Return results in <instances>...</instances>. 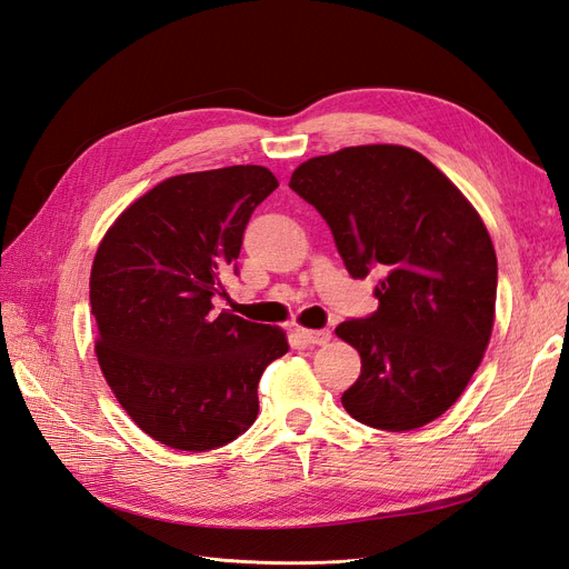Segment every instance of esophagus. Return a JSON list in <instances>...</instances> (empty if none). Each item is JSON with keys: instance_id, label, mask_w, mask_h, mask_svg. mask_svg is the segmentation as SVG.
<instances>
[{"instance_id": "34e87169", "label": "esophagus", "mask_w": 569, "mask_h": 569, "mask_svg": "<svg viewBox=\"0 0 569 569\" xmlns=\"http://www.w3.org/2000/svg\"><path fill=\"white\" fill-rule=\"evenodd\" d=\"M299 335L303 337L306 343H327L332 339V332L330 330H299Z\"/></svg>"}]
</instances>
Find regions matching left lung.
Segmentation results:
<instances>
[{
    "mask_svg": "<svg viewBox=\"0 0 569 569\" xmlns=\"http://www.w3.org/2000/svg\"><path fill=\"white\" fill-rule=\"evenodd\" d=\"M289 187L330 226L351 278L382 274L377 311L335 330L360 353L343 408L387 432L437 420L472 380L493 327L498 266L479 213L432 161L399 144L308 159Z\"/></svg>",
    "mask_w": 569,
    "mask_h": 569,
    "instance_id": "8db88e82",
    "label": "left lung"
}]
</instances>
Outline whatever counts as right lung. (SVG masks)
Masks as SVG:
<instances>
[{"label":"right lung","mask_w":569,"mask_h":569,"mask_svg":"<svg viewBox=\"0 0 569 569\" xmlns=\"http://www.w3.org/2000/svg\"><path fill=\"white\" fill-rule=\"evenodd\" d=\"M278 187L263 166L159 182L97 249V360L132 422L170 449L211 451L258 416V380L289 351L280 327L216 311L253 209Z\"/></svg>","instance_id":"add662e5"}]
</instances>
